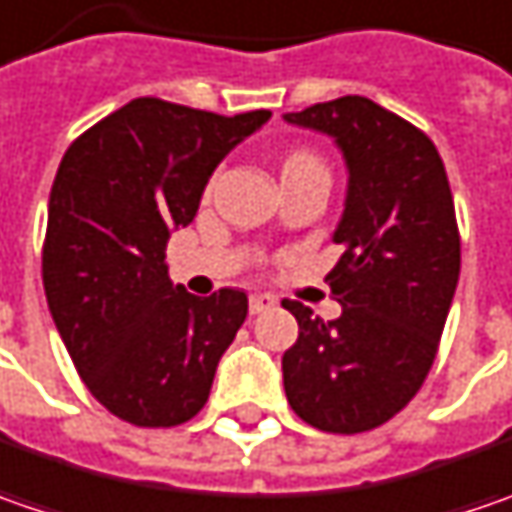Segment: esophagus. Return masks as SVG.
<instances>
[{"mask_svg":"<svg viewBox=\"0 0 512 512\" xmlns=\"http://www.w3.org/2000/svg\"><path fill=\"white\" fill-rule=\"evenodd\" d=\"M275 303H278V298H275V295L257 292V295H252V298H249V309H252V315H260V312H269Z\"/></svg>","mask_w":512,"mask_h":512,"instance_id":"esophagus-1","label":"esophagus"}]
</instances>
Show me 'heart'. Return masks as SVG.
<instances>
[{
    "label": "heart",
    "instance_id": "obj_1",
    "mask_svg": "<svg viewBox=\"0 0 512 512\" xmlns=\"http://www.w3.org/2000/svg\"><path fill=\"white\" fill-rule=\"evenodd\" d=\"M306 166L323 168L321 157H318V154H312L309 148H295V151H289V154H286V160H283V168H306Z\"/></svg>",
    "mask_w": 512,
    "mask_h": 512
}]
</instances>
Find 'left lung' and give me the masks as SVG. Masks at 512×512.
<instances>
[{"label": "left lung", "instance_id": "1", "mask_svg": "<svg viewBox=\"0 0 512 512\" xmlns=\"http://www.w3.org/2000/svg\"><path fill=\"white\" fill-rule=\"evenodd\" d=\"M335 137L349 168L346 209L326 275L341 318L283 300L298 341L283 352L289 407L323 433L387 424L433 367L461 272L453 191L433 140L367 97H338L286 114Z\"/></svg>", "mask_w": 512, "mask_h": 512}]
</instances>
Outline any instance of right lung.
I'll use <instances>...</instances> for the list:
<instances>
[{
	"label": "right lung",
	"mask_w": 512,
	"mask_h": 512,
	"mask_svg": "<svg viewBox=\"0 0 512 512\" xmlns=\"http://www.w3.org/2000/svg\"><path fill=\"white\" fill-rule=\"evenodd\" d=\"M272 114H212L140 97L82 131L56 171L42 243L45 298L82 384L134 427L203 410L249 298L171 286L166 243L217 163Z\"/></svg>",
	"instance_id": "obj_1"
}]
</instances>
